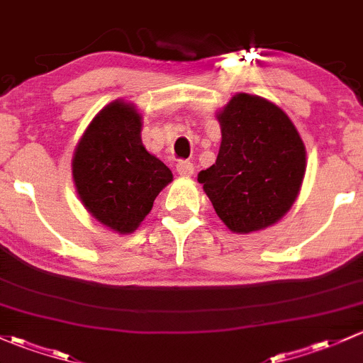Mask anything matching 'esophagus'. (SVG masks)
<instances>
[{"mask_svg": "<svg viewBox=\"0 0 363 363\" xmlns=\"http://www.w3.org/2000/svg\"><path fill=\"white\" fill-rule=\"evenodd\" d=\"M177 171H178V174H180V177H183V178L192 177V174H194V164L190 162V160H178Z\"/></svg>", "mask_w": 363, "mask_h": 363, "instance_id": "obj_1", "label": "esophagus"}]
</instances>
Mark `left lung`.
Here are the masks:
<instances>
[{
    "label": "left lung",
    "instance_id": "obj_1",
    "mask_svg": "<svg viewBox=\"0 0 363 363\" xmlns=\"http://www.w3.org/2000/svg\"><path fill=\"white\" fill-rule=\"evenodd\" d=\"M216 118L218 157L197 182L233 233L265 229L286 215L301 192L304 143L289 115L260 96L236 94Z\"/></svg>",
    "mask_w": 363,
    "mask_h": 363
}]
</instances>
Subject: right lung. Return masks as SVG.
<instances>
[{
    "label": "right lung",
    "mask_w": 363,
    "mask_h": 363,
    "mask_svg": "<svg viewBox=\"0 0 363 363\" xmlns=\"http://www.w3.org/2000/svg\"><path fill=\"white\" fill-rule=\"evenodd\" d=\"M71 169L85 209L118 234L134 233L160 190L173 182L169 167L141 143V115L121 99L92 118Z\"/></svg>",
    "instance_id": "add662e5"
}]
</instances>
